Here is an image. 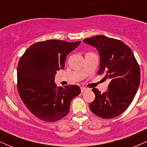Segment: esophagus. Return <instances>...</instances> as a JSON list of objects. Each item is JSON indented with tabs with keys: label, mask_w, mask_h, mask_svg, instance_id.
<instances>
[{
	"label": "esophagus",
	"mask_w": 147,
	"mask_h": 147,
	"mask_svg": "<svg viewBox=\"0 0 147 147\" xmlns=\"http://www.w3.org/2000/svg\"><path fill=\"white\" fill-rule=\"evenodd\" d=\"M88 90V89L86 88H85V87H82V88H81V91H82V92H85V91H86Z\"/></svg>",
	"instance_id": "34e87169"
}]
</instances>
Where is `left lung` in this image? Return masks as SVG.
<instances>
[{
	"instance_id": "left-lung-1",
	"label": "left lung",
	"mask_w": 147,
	"mask_h": 147,
	"mask_svg": "<svg viewBox=\"0 0 147 147\" xmlns=\"http://www.w3.org/2000/svg\"><path fill=\"white\" fill-rule=\"evenodd\" d=\"M97 49L100 57L98 74L111 79L102 94L92 89L95 99L90 109L96 115L110 119L124 112L132 102L140 82V70L132 50L119 40L97 35L84 40Z\"/></svg>"
}]
</instances>
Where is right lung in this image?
Returning <instances> with one entry per match:
<instances>
[{
    "mask_svg": "<svg viewBox=\"0 0 147 147\" xmlns=\"http://www.w3.org/2000/svg\"><path fill=\"white\" fill-rule=\"evenodd\" d=\"M80 43L61 40L37 42L20 59L18 93L28 110L41 120L53 122L66 116L71 100L80 94L78 86L57 87L55 82L57 70L64 68L67 55Z\"/></svg>",
    "mask_w": 147,
    "mask_h": 147,
    "instance_id": "1",
    "label": "right lung"
}]
</instances>
